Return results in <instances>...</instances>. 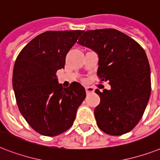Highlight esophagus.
<instances>
[{"label": "esophagus", "mask_w": 160, "mask_h": 160, "mask_svg": "<svg viewBox=\"0 0 160 160\" xmlns=\"http://www.w3.org/2000/svg\"><path fill=\"white\" fill-rule=\"evenodd\" d=\"M85 92H86V93H91V92H93V87L86 86V87H85Z\"/></svg>", "instance_id": "34e87169"}]
</instances>
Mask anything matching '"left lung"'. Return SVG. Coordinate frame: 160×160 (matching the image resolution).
Wrapping results in <instances>:
<instances>
[{
	"mask_svg": "<svg viewBox=\"0 0 160 160\" xmlns=\"http://www.w3.org/2000/svg\"><path fill=\"white\" fill-rule=\"evenodd\" d=\"M78 43L98 55V75L111 89H97L100 102L94 109L102 132L121 136L140 122L151 91L150 67L143 48L132 38L113 28L84 32Z\"/></svg>",
	"mask_w": 160,
	"mask_h": 160,
	"instance_id": "1",
	"label": "left lung"
}]
</instances>
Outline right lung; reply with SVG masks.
<instances>
[{
	"label": "right lung",
	"instance_id": "1",
	"mask_svg": "<svg viewBox=\"0 0 160 160\" xmlns=\"http://www.w3.org/2000/svg\"><path fill=\"white\" fill-rule=\"evenodd\" d=\"M82 30L47 31L19 52L12 84L22 116L35 132L46 136L62 134L73 125L85 89L77 82L67 88L58 84L57 71Z\"/></svg>",
	"mask_w": 160,
	"mask_h": 160
}]
</instances>
